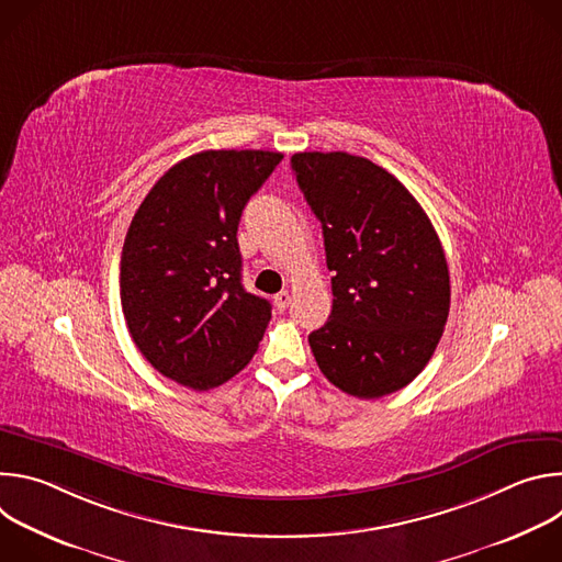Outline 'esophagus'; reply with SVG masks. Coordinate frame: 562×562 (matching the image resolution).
I'll list each match as a JSON object with an SVG mask.
<instances>
[{
  "label": "esophagus",
  "mask_w": 562,
  "mask_h": 562,
  "mask_svg": "<svg viewBox=\"0 0 562 562\" xmlns=\"http://www.w3.org/2000/svg\"><path fill=\"white\" fill-rule=\"evenodd\" d=\"M289 302H291L289 291H280V293H276V297H273V304H276L278 311H284V308L289 306Z\"/></svg>",
  "instance_id": "34e87169"
}]
</instances>
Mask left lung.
Returning a JSON list of instances; mask_svg holds the SVG:
<instances>
[{
	"instance_id": "8db88e82",
	"label": "left lung",
	"mask_w": 562,
	"mask_h": 562,
	"mask_svg": "<svg viewBox=\"0 0 562 562\" xmlns=\"http://www.w3.org/2000/svg\"><path fill=\"white\" fill-rule=\"evenodd\" d=\"M291 169L323 224L334 308L308 336L315 362L349 395L407 386L434 356L449 315V267L418 200L371 159L295 153Z\"/></svg>"
}]
</instances>
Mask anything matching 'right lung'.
<instances>
[{
    "label": "right lung",
    "mask_w": 562,
    "mask_h": 562,
    "mask_svg": "<svg viewBox=\"0 0 562 562\" xmlns=\"http://www.w3.org/2000/svg\"><path fill=\"white\" fill-rule=\"evenodd\" d=\"M273 150H202L159 178L135 211L120 262L128 334L162 375L209 391L243 371L271 304L243 286L237 224L282 162Z\"/></svg>",
    "instance_id": "add662e5"
}]
</instances>
